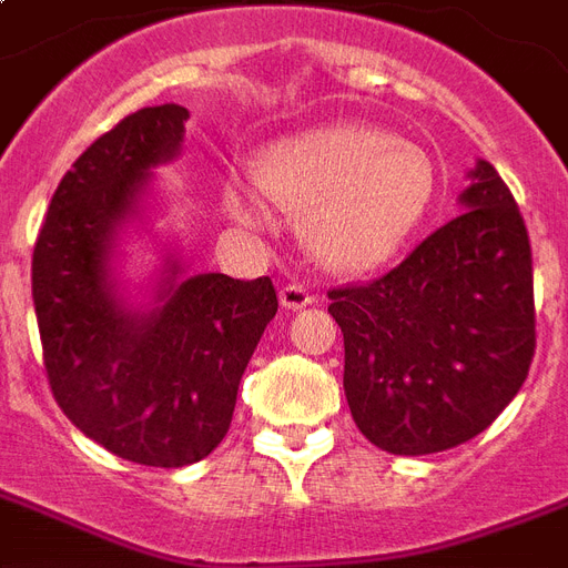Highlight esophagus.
I'll list each match as a JSON object with an SVG mask.
<instances>
[{"label": "esophagus", "mask_w": 568, "mask_h": 568, "mask_svg": "<svg viewBox=\"0 0 568 568\" xmlns=\"http://www.w3.org/2000/svg\"><path fill=\"white\" fill-rule=\"evenodd\" d=\"M313 301V292L303 283H285L280 288V303H283L285 310H303V306H310Z\"/></svg>", "instance_id": "1"}]
</instances>
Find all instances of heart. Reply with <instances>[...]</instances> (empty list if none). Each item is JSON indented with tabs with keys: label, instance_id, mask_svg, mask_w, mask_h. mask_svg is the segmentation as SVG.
<instances>
[{
	"label": "heart",
	"instance_id": "b5f03b06",
	"mask_svg": "<svg viewBox=\"0 0 568 568\" xmlns=\"http://www.w3.org/2000/svg\"><path fill=\"white\" fill-rule=\"evenodd\" d=\"M258 179L274 202L306 211L310 250L333 271L384 265L435 199L426 151L369 124H324L276 142ZM226 207L250 229L267 223L265 199L241 181L226 187Z\"/></svg>",
	"mask_w": 568,
	"mask_h": 568
}]
</instances>
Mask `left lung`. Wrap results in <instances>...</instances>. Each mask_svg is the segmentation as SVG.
<instances>
[{"label": "left lung", "mask_w": 568, "mask_h": 568, "mask_svg": "<svg viewBox=\"0 0 568 568\" xmlns=\"http://www.w3.org/2000/svg\"><path fill=\"white\" fill-rule=\"evenodd\" d=\"M462 214L372 283L336 285L327 313L345 339V399L393 456L476 438L525 384L536 352L534 255L525 216L479 160Z\"/></svg>", "instance_id": "obj_1"}]
</instances>
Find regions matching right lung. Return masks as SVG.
Listing matches in <instances>:
<instances>
[{"mask_svg":"<svg viewBox=\"0 0 568 568\" xmlns=\"http://www.w3.org/2000/svg\"><path fill=\"white\" fill-rule=\"evenodd\" d=\"M190 112H130L82 151L55 187L32 253V301L53 399L85 438L133 465L184 467L226 438L237 384L276 315L271 276L199 274L160 306L124 313L110 250L149 172L179 154Z\"/></svg>","mask_w":568,"mask_h":568,"instance_id":"add662e5","label":"right lung"}]
</instances>
